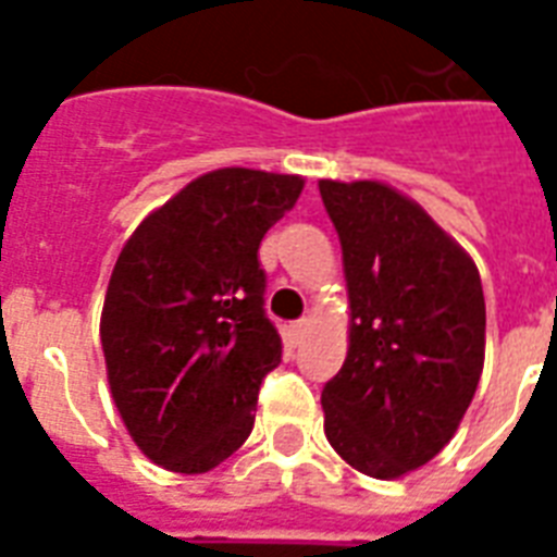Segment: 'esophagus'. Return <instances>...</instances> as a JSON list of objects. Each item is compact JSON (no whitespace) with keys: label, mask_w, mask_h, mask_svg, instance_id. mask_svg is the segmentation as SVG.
<instances>
[{"label":"esophagus","mask_w":557,"mask_h":557,"mask_svg":"<svg viewBox=\"0 0 557 557\" xmlns=\"http://www.w3.org/2000/svg\"><path fill=\"white\" fill-rule=\"evenodd\" d=\"M306 330H309V321H297V323H292V326H288V344H292V347H297V344H300V341H304V335H306Z\"/></svg>","instance_id":"34e87169"}]
</instances>
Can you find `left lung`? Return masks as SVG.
Returning <instances> with one entry per match:
<instances>
[{
  "instance_id": "1",
  "label": "left lung",
  "mask_w": 557,
  "mask_h": 557,
  "mask_svg": "<svg viewBox=\"0 0 557 557\" xmlns=\"http://www.w3.org/2000/svg\"><path fill=\"white\" fill-rule=\"evenodd\" d=\"M349 292V352L321 393L323 431L375 480L424 466L457 433L485 358L474 260L413 199L323 178Z\"/></svg>"
}]
</instances>
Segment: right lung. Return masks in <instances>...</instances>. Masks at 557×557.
<instances>
[{
    "label": "right lung",
    "mask_w": 557,
    "mask_h": 557,
    "mask_svg": "<svg viewBox=\"0 0 557 557\" xmlns=\"http://www.w3.org/2000/svg\"><path fill=\"white\" fill-rule=\"evenodd\" d=\"M300 176L222 168L152 210L109 277L100 344L135 445L176 474H205L253 428L283 341L262 309L260 243Z\"/></svg>",
    "instance_id": "1"
}]
</instances>
